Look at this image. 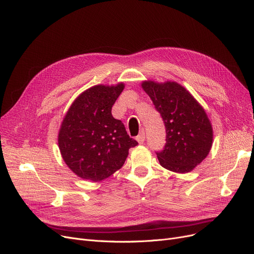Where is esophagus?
Here are the masks:
<instances>
[{"label":"esophagus","mask_w":254,"mask_h":254,"mask_svg":"<svg viewBox=\"0 0 254 254\" xmlns=\"http://www.w3.org/2000/svg\"><path fill=\"white\" fill-rule=\"evenodd\" d=\"M137 141H138L139 144H143V143H144V141H145V133H144V131H141V133L138 135Z\"/></svg>","instance_id":"1"}]
</instances>
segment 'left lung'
<instances>
[{"instance_id":"left-lung-1","label":"left lung","mask_w":254,"mask_h":254,"mask_svg":"<svg viewBox=\"0 0 254 254\" xmlns=\"http://www.w3.org/2000/svg\"><path fill=\"white\" fill-rule=\"evenodd\" d=\"M161 114L166 127V144L157 152L161 166L176 173L192 171L208 154L213 127L204 109L176 82L141 84Z\"/></svg>"}]
</instances>
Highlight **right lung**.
<instances>
[{"label": "right lung", "mask_w": 254, "mask_h": 254, "mask_svg": "<svg viewBox=\"0 0 254 254\" xmlns=\"http://www.w3.org/2000/svg\"><path fill=\"white\" fill-rule=\"evenodd\" d=\"M125 88L95 85L75 98L58 134L61 156L79 178L101 182L124 166L128 149L138 144L124 124L112 116V107Z\"/></svg>", "instance_id": "add662e5"}]
</instances>
